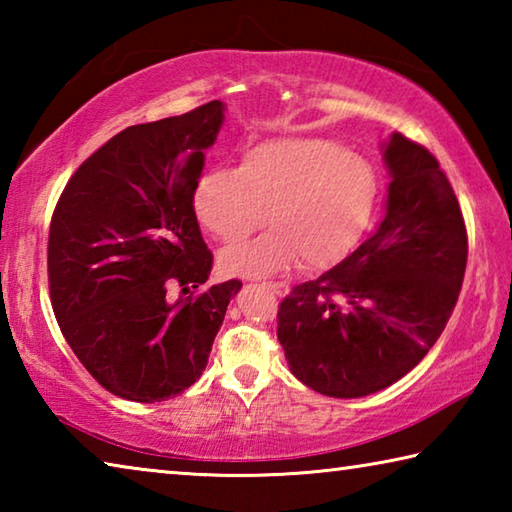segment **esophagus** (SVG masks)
Here are the masks:
<instances>
[{
  "instance_id": "1",
  "label": "esophagus",
  "mask_w": 512,
  "mask_h": 512,
  "mask_svg": "<svg viewBox=\"0 0 512 512\" xmlns=\"http://www.w3.org/2000/svg\"><path fill=\"white\" fill-rule=\"evenodd\" d=\"M264 284L275 293V296H287L289 293V284L284 282H264Z\"/></svg>"
}]
</instances>
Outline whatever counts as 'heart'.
Returning a JSON list of instances; mask_svg holds the SVG:
<instances>
[{
    "instance_id": "b5f03b06",
    "label": "heart",
    "mask_w": 512,
    "mask_h": 512,
    "mask_svg": "<svg viewBox=\"0 0 512 512\" xmlns=\"http://www.w3.org/2000/svg\"><path fill=\"white\" fill-rule=\"evenodd\" d=\"M379 196L375 169L325 137H282L244 153L239 169L216 167L196 187V214L223 244H239L262 228L253 244L225 250L230 273L266 275L300 259L323 271L348 257L366 235Z\"/></svg>"
}]
</instances>
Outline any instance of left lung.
Here are the masks:
<instances>
[{"label": "left lung", "mask_w": 512, "mask_h": 512, "mask_svg": "<svg viewBox=\"0 0 512 512\" xmlns=\"http://www.w3.org/2000/svg\"><path fill=\"white\" fill-rule=\"evenodd\" d=\"M386 216L318 280L277 307L291 372L329 397H363L413 370L443 334L461 293L467 228L438 160L400 133L386 146Z\"/></svg>", "instance_id": "1"}]
</instances>
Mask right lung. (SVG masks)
Wrapping results in <instances>:
<instances>
[{
    "mask_svg": "<svg viewBox=\"0 0 512 512\" xmlns=\"http://www.w3.org/2000/svg\"><path fill=\"white\" fill-rule=\"evenodd\" d=\"M223 103L128 126L85 160L49 225L51 307L112 395L164 402L201 377L239 280L205 287L214 255L194 194ZM181 289L178 301L166 291Z\"/></svg>",
    "mask_w": 512,
    "mask_h": 512,
    "instance_id": "obj_1",
    "label": "right lung"
}]
</instances>
